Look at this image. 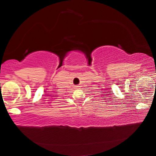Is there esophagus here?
<instances>
[{
    "mask_svg": "<svg viewBox=\"0 0 156 156\" xmlns=\"http://www.w3.org/2000/svg\"><path fill=\"white\" fill-rule=\"evenodd\" d=\"M78 87V86H77V87Z\"/></svg>",
    "mask_w": 156,
    "mask_h": 156,
    "instance_id": "1",
    "label": "esophagus"
}]
</instances>
